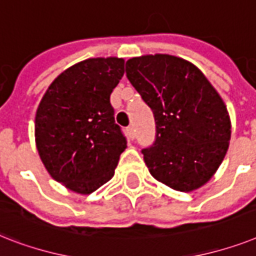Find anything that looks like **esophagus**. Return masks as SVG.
Listing matches in <instances>:
<instances>
[{
	"label": "esophagus",
	"instance_id": "34e87169",
	"mask_svg": "<svg viewBox=\"0 0 256 256\" xmlns=\"http://www.w3.org/2000/svg\"><path fill=\"white\" fill-rule=\"evenodd\" d=\"M128 138H130V139H134L135 130H134V126H132V124H130V126L128 128Z\"/></svg>",
	"mask_w": 256,
	"mask_h": 256
}]
</instances>
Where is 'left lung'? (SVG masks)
<instances>
[{"label": "left lung", "mask_w": 256, "mask_h": 256, "mask_svg": "<svg viewBox=\"0 0 256 256\" xmlns=\"http://www.w3.org/2000/svg\"><path fill=\"white\" fill-rule=\"evenodd\" d=\"M126 76L155 118V142L142 150L150 174L180 192L202 186L221 166L232 136L221 96L196 66L166 54L128 59Z\"/></svg>", "instance_id": "obj_1"}]
</instances>
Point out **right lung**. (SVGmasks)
<instances>
[{
  "label": "right lung",
  "mask_w": 256,
  "mask_h": 256,
  "mask_svg": "<svg viewBox=\"0 0 256 256\" xmlns=\"http://www.w3.org/2000/svg\"><path fill=\"white\" fill-rule=\"evenodd\" d=\"M124 74L120 58L82 60L62 72L39 104V156L51 178L74 192L89 194L109 182L126 148L110 104Z\"/></svg>",
  "instance_id": "1"
}]
</instances>
